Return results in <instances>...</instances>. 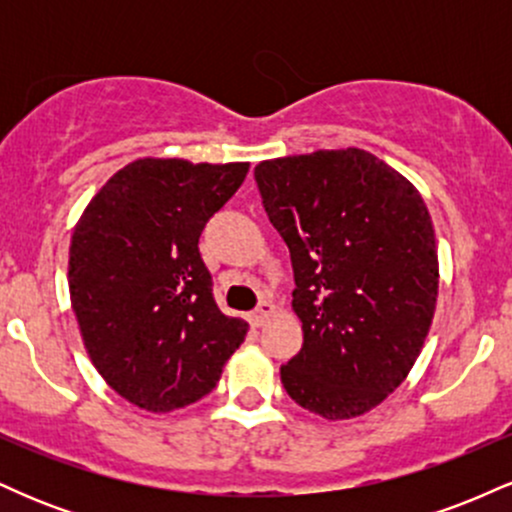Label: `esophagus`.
I'll list each match as a JSON object with an SVG mask.
<instances>
[{"instance_id": "esophagus-1", "label": "esophagus", "mask_w": 512, "mask_h": 512, "mask_svg": "<svg viewBox=\"0 0 512 512\" xmlns=\"http://www.w3.org/2000/svg\"><path fill=\"white\" fill-rule=\"evenodd\" d=\"M272 313H274V305L269 303V301H262V303L257 305V308L250 313V322H252V325H255V327H262L264 322L269 320V315H272Z\"/></svg>"}]
</instances>
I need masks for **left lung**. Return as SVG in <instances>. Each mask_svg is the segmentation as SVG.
<instances>
[{
	"label": "left lung",
	"instance_id": "left-lung-1",
	"mask_svg": "<svg viewBox=\"0 0 512 512\" xmlns=\"http://www.w3.org/2000/svg\"><path fill=\"white\" fill-rule=\"evenodd\" d=\"M264 211L289 245L303 346L281 383L303 409L354 419L407 378L438 298L431 214L411 182L363 149L255 168Z\"/></svg>",
	"mask_w": 512,
	"mask_h": 512
}]
</instances>
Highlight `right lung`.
Masks as SVG:
<instances>
[{
    "instance_id": "right-lung-1",
    "label": "right lung",
    "mask_w": 512,
    "mask_h": 512,
    "mask_svg": "<svg viewBox=\"0 0 512 512\" xmlns=\"http://www.w3.org/2000/svg\"><path fill=\"white\" fill-rule=\"evenodd\" d=\"M250 163L139 158L98 190L69 245V293L93 366L166 414L214 390L248 322L219 310L199 236Z\"/></svg>"
}]
</instances>
